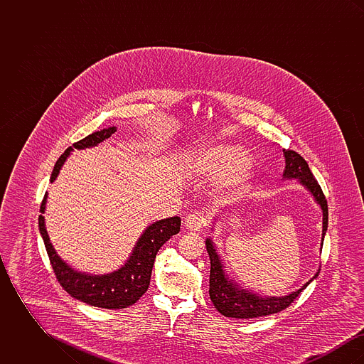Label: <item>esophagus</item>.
<instances>
[{
	"instance_id": "obj_1",
	"label": "esophagus",
	"mask_w": 364,
	"mask_h": 364,
	"mask_svg": "<svg viewBox=\"0 0 364 364\" xmlns=\"http://www.w3.org/2000/svg\"><path fill=\"white\" fill-rule=\"evenodd\" d=\"M200 224H202V217L199 215V213H193L190 214L186 221H184V226L186 229H188L191 232H198L200 229Z\"/></svg>"
}]
</instances>
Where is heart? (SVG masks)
Returning <instances> with one entry per match:
<instances>
[{
  "label": "heart",
  "instance_id": "heart-1",
  "mask_svg": "<svg viewBox=\"0 0 364 364\" xmlns=\"http://www.w3.org/2000/svg\"><path fill=\"white\" fill-rule=\"evenodd\" d=\"M183 171L193 177H211L223 202L237 199L252 177L254 162L235 144H208L192 150L181 161Z\"/></svg>",
  "mask_w": 364,
  "mask_h": 364
}]
</instances>
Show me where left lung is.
<instances>
[{"instance_id":"obj_1","label":"left lung","mask_w":364,"mask_h":364,"mask_svg":"<svg viewBox=\"0 0 364 364\" xmlns=\"http://www.w3.org/2000/svg\"><path fill=\"white\" fill-rule=\"evenodd\" d=\"M282 154L285 158V169L282 173V178L297 180L306 190L311 193L314 200L322 210V242H321V250H322L323 239L328 230V220H329L328 202L325 199V195L321 190L318 181L314 178L311 171L309 168V164L303 156L294 153L292 150H282ZM211 230H214V228H211ZM206 250L210 258L208 294L218 312H221L223 315L229 318L248 319V318H259V316H266V315L282 311L319 274V270H318L316 274L309 282H306L300 289L294 291L289 294L262 296V294H255L251 289H245L233 278L229 277V274L226 273L225 264L217 251V247L210 237L206 239Z\"/></svg>"}]
</instances>
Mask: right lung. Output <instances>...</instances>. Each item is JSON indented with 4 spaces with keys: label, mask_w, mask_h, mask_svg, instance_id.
I'll use <instances>...</instances> for the list:
<instances>
[{
    "label": "right lung",
    "mask_w": 364,
    "mask_h": 364,
    "mask_svg": "<svg viewBox=\"0 0 364 364\" xmlns=\"http://www.w3.org/2000/svg\"><path fill=\"white\" fill-rule=\"evenodd\" d=\"M116 131V127H109L73 143L64 151V154L57 159L53 169L50 183L57 178L63 165L65 164L73 149L85 150L90 147H95L101 141H104L105 139L110 138ZM46 202L48 192L45 193V198L41 205L42 214H45ZM42 214L39 215V232L45 242L54 274L61 284V287L72 297L90 306L107 310H117L132 306L134 303L138 301L143 294H146L150 285V278L158 250L172 236L180 232L181 225L180 217H171L150 224L140 235L129 258L122 267L106 274H88L75 270L57 254L49 239L45 225V217Z\"/></svg>",
    "instance_id": "right-lung-1"
}]
</instances>
